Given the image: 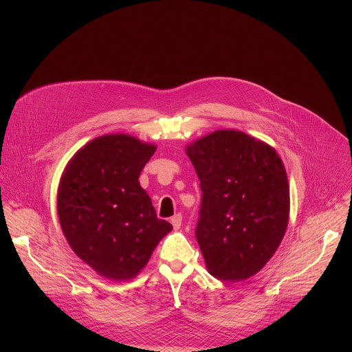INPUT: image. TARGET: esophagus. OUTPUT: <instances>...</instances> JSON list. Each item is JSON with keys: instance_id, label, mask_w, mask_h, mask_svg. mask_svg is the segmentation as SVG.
<instances>
[{"instance_id": "esophagus-1", "label": "esophagus", "mask_w": 352, "mask_h": 352, "mask_svg": "<svg viewBox=\"0 0 352 352\" xmlns=\"http://www.w3.org/2000/svg\"><path fill=\"white\" fill-rule=\"evenodd\" d=\"M182 222H183V217H182V214H176V215H173V217L170 218V223H172V226H173V229H175V230L180 229Z\"/></svg>"}]
</instances>
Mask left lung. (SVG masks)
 <instances>
[{
    "mask_svg": "<svg viewBox=\"0 0 352 352\" xmlns=\"http://www.w3.org/2000/svg\"><path fill=\"white\" fill-rule=\"evenodd\" d=\"M201 182L195 236L208 272L225 282L257 274L289 223L290 187L270 145L237 130H217L186 149Z\"/></svg>",
    "mask_w": 352,
    "mask_h": 352,
    "instance_id": "8db88e82",
    "label": "left lung"
}]
</instances>
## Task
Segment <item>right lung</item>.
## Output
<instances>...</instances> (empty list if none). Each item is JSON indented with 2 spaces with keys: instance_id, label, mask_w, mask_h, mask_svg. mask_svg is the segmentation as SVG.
<instances>
[{
  "instance_id": "1",
  "label": "right lung",
  "mask_w": 352,
  "mask_h": 352,
  "mask_svg": "<svg viewBox=\"0 0 352 352\" xmlns=\"http://www.w3.org/2000/svg\"><path fill=\"white\" fill-rule=\"evenodd\" d=\"M154 151L155 145L131 135L108 134L77 151L62 173V232L74 253L107 279L137 276L172 230L138 182Z\"/></svg>"
}]
</instances>
